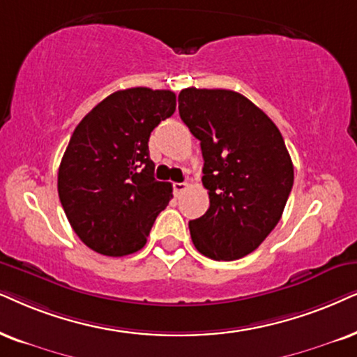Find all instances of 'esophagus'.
<instances>
[{
	"label": "esophagus",
	"mask_w": 357,
	"mask_h": 357,
	"mask_svg": "<svg viewBox=\"0 0 357 357\" xmlns=\"http://www.w3.org/2000/svg\"><path fill=\"white\" fill-rule=\"evenodd\" d=\"M186 189H188V184L186 183H174L173 184V191L176 194V197L181 196V194L186 191Z\"/></svg>",
	"instance_id": "obj_1"
}]
</instances>
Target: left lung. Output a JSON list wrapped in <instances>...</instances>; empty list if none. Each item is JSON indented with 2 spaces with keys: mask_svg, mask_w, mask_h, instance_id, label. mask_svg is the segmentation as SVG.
<instances>
[{
  "mask_svg": "<svg viewBox=\"0 0 357 357\" xmlns=\"http://www.w3.org/2000/svg\"><path fill=\"white\" fill-rule=\"evenodd\" d=\"M179 116L201 142L209 209L189 220L194 247L214 260L254 252L282 218L293 163L277 125L249 98L225 89L181 90Z\"/></svg>",
  "mask_w": 357,
  "mask_h": 357,
  "instance_id": "1",
  "label": "left lung"
}]
</instances>
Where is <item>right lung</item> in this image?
<instances>
[{
  "mask_svg": "<svg viewBox=\"0 0 357 357\" xmlns=\"http://www.w3.org/2000/svg\"><path fill=\"white\" fill-rule=\"evenodd\" d=\"M176 110L171 90H119L75 126L57 174L59 199L89 249L108 257L146 243L156 215L168 206L171 183L155 179L148 139Z\"/></svg>",
  "mask_w": 357,
  "mask_h": 357,
  "instance_id": "right-lung-1",
  "label": "right lung"
}]
</instances>
